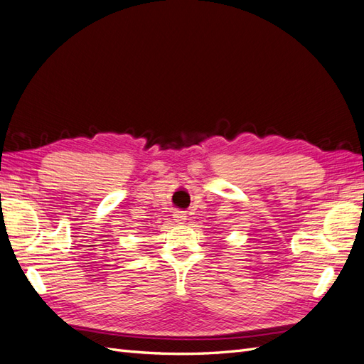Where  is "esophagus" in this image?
<instances>
[{
	"mask_svg": "<svg viewBox=\"0 0 364 364\" xmlns=\"http://www.w3.org/2000/svg\"><path fill=\"white\" fill-rule=\"evenodd\" d=\"M172 215H173V220H175L176 223H184L186 217H188V215H186L184 210H173Z\"/></svg>",
	"mask_w": 364,
	"mask_h": 364,
	"instance_id": "1",
	"label": "esophagus"
}]
</instances>
